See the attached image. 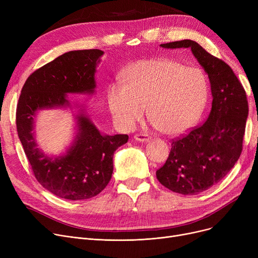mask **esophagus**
<instances>
[{"mask_svg": "<svg viewBox=\"0 0 258 258\" xmlns=\"http://www.w3.org/2000/svg\"><path fill=\"white\" fill-rule=\"evenodd\" d=\"M134 138H135V140L140 141V142H148L152 139L150 135H145V134H136L134 136Z\"/></svg>", "mask_w": 258, "mask_h": 258, "instance_id": "obj_1", "label": "esophagus"}]
</instances>
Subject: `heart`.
I'll return each mask as SVG.
<instances>
[{"instance_id": "b5f03b06", "label": "heart", "mask_w": 258, "mask_h": 258, "mask_svg": "<svg viewBox=\"0 0 258 258\" xmlns=\"http://www.w3.org/2000/svg\"><path fill=\"white\" fill-rule=\"evenodd\" d=\"M122 84L107 88V103L117 123L132 130L148 107L156 128L168 136L190 131L204 113L209 84L198 67L171 58L141 59L126 67Z\"/></svg>"}]
</instances>
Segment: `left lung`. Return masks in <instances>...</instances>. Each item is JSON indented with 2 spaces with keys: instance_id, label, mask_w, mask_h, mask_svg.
Segmentation results:
<instances>
[{
  "instance_id": "left-lung-1",
  "label": "left lung",
  "mask_w": 258,
  "mask_h": 258,
  "mask_svg": "<svg viewBox=\"0 0 258 258\" xmlns=\"http://www.w3.org/2000/svg\"><path fill=\"white\" fill-rule=\"evenodd\" d=\"M161 47L191 49L210 81L213 99L208 119L172 140L165 164L156 172L158 181L169 190L194 196L219 183L237 162L249 112L247 95L231 68L195 40H178Z\"/></svg>"
}]
</instances>
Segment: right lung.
<instances>
[{"label":"right lung","instance_id":"obj_1","mask_svg":"<svg viewBox=\"0 0 258 258\" xmlns=\"http://www.w3.org/2000/svg\"><path fill=\"white\" fill-rule=\"evenodd\" d=\"M102 55L98 49L62 54L27 78L19 98L17 130L34 177L61 199L87 200L100 194L112 178L115 151L128 140L127 135H102L84 110L76 115L77 134L66 154L45 155L34 139L38 111L70 106L69 93L95 92L96 66Z\"/></svg>","mask_w":258,"mask_h":258}]
</instances>
